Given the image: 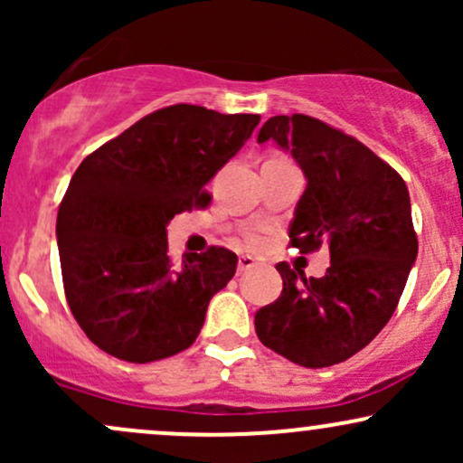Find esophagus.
<instances>
[{
    "label": "esophagus",
    "mask_w": 463,
    "mask_h": 463,
    "mask_svg": "<svg viewBox=\"0 0 463 463\" xmlns=\"http://www.w3.org/2000/svg\"><path fill=\"white\" fill-rule=\"evenodd\" d=\"M254 265H257V261H254L252 257H239V263H237V272L239 274H243V272H248V269H252Z\"/></svg>",
    "instance_id": "34e87169"
}]
</instances>
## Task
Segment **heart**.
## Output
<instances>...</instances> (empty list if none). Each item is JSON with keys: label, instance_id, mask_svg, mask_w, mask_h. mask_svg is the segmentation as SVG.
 <instances>
[{"label": "heart", "instance_id": "obj_1", "mask_svg": "<svg viewBox=\"0 0 463 463\" xmlns=\"http://www.w3.org/2000/svg\"><path fill=\"white\" fill-rule=\"evenodd\" d=\"M248 241H250V246H257V243H261V232H250Z\"/></svg>", "mask_w": 463, "mask_h": 463}]
</instances>
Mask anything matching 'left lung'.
<instances>
[{
	"mask_svg": "<svg viewBox=\"0 0 463 463\" xmlns=\"http://www.w3.org/2000/svg\"><path fill=\"white\" fill-rule=\"evenodd\" d=\"M259 143L289 152L307 178L291 246H328L331 268L307 279L287 263L279 300L254 316L263 346L305 368H326L365 348L390 322L418 257L405 180L370 147L307 115L269 117Z\"/></svg>",
	"mask_w": 463,
	"mask_h": 463,
	"instance_id": "obj_1",
	"label": "left lung"
}]
</instances>
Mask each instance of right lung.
<instances>
[{"instance_id":"right-lung-1","label":"right lung","mask_w":463,"mask_h":463,"mask_svg":"<svg viewBox=\"0 0 463 463\" xmlns=\"http://www.w3.org/2000/svg\"><path fill=\"white\" fill-rule=\"evenodd\" d=\"M259 119L174 104L80 163L58 209V254L69 309L104 353L150 364L195 342L237 254L211 246L176 265L167 224L211 200L204 187Z\"/></svg>"}]
</instances>
